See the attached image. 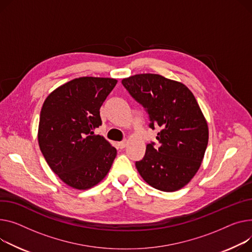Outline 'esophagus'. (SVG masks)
<instances>
[{"label":"esophagus","mask_w":252,"mask_h":252,"mask_svg":"<svg viewBox=\"0 0 252 252\" xmlns=\"http://www.w3.org/2000/svg\"><path fill=\"white\" fill-rule=\"evenodd\" d=\"M126 140H124V141H122V142H119L117 143V145H119V147L121 148V149H124L126 146Z\"/></svg>","instance_id":"34e87169"}]
</instances>
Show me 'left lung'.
<instances>
[{
	"mask_svg": "<svg viewBox=\"0 0 252 252\" xmlns=\"http://www.w3.org/2000/svg\"><path fill=\"white\" fill-rule=\"evenodd\" d=\"M136 101L146 108L149 126L161 130L136 167L156 189H182L199 169L209 141V127L192 92L184 84L158 74H138L122 81Z\"/></svg>",
	"mask_w": 252,
	"mask_h": 252,
	"instance_id": "1",
	"label": "left lung"
}]
</instances>
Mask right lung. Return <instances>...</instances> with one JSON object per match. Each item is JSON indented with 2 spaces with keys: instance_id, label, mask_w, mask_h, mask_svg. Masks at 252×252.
I'll return each mask as SVG.
<instances>
[{
  "instance_id": "1",
  "label": "right lung",
  "mask_w": 252,
  "mask_h": 252,
  "mask_svg": "<svg viewBox=\"0 0 252 252\" xmlns=\"http://www.w3.org/2000/svg\"><path fill=\"white\" fill-rule=\"evenodd\" d=\"M112 78L81 77L63 84L44 100L38 144L48 166L65 184L88 189L108 173L116 149L94 129L100 107L115 87Z\"/></svg>"
}]
</instances>
